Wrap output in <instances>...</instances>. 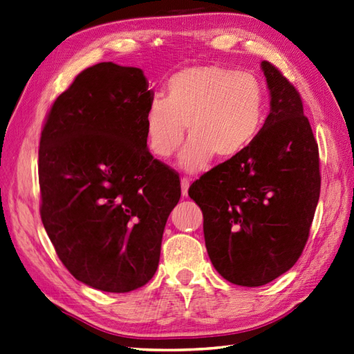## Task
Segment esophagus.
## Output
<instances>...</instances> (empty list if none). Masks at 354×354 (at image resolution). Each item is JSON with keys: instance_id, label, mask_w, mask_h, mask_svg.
Returning <instances> with one entry per match:
<instances>
[{"instance_id": "34e87169", "label": "esophagus", "mask_w": 354, "mask_h": 354, "mask_svg": "<svg viewBox=\"0 0 354 354\" xmlns=\"http://www.w3.org/2000/svg\"><path fill=\"white\" fill-rule=\"evenodd\" d=\"M188 188H189V180L187 178L180 179V193H183L184 197L188 196Z\"/></svg>"}]
</instances>
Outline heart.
Listing matches in <instances>:
<instances>
[{
    "instance_id": "heart-1",
    "label": "heart",
    "mask_w": 354,
    "mask_h": 354,
    "mask_svg": "<svg viewBox=\"0 0 354 354\" xmlns=\"http://www.w3.org/2000/svg\"><path fill=\"white\" fill-rule=\"evenodd\" d=\"M266 114V88L249 71L219 65L188 66L171 75L165 99H153L145 117L151 153L167 158L185 136L191 138L179 156L189 174L201 171L214 157H239L258 136Z\"/></svg>"
}]
</instances>
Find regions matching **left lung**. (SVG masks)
<instances>
[{
  "label": "left lung",
  "instance_id": "left-lung-1",
  "mask_svg": "<svg viewBox=\"0 0 354 354\" xmlns=\"http://www.w3.org/2000/svg\"><path fill=\"white\" fill-rule=\"evenodd\" d=\"M270 114L252 145L188 189L203 212L209 258L230 283L255 288L304 249L320 196L319 148L297 88L262 60Z\"/></svg>",
  "mask_w": 354,
  "mask_h": 354
}]
</instances>
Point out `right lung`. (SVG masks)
Segmentation results:
<instances>
[{
	"mask_svg": "<svg viewBox=\"0 0 354 354\" xmlns=\"http://www.w3.org/2000/svg\"><path fill=\"white\" fill-rule=\"evenodd\" d=\"M142 69L102 62L80 73L39 139L41 221L62 264L104 292L156 274L166 221L180 197L175 170L151 156Z\"/></svg>",
	"mask_w": 354,
	"mask_h": 354,
	"instance_id": "add662e5",
	"label": "right lung"
}]
</instances>
